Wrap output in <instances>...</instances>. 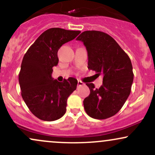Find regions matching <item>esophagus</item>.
<instances>
[{"label": "esophagus", "mask_w": 155, "mask_h": 155, "mask_svg": "<svg viewBox=\"0 0 155 155\" xmlns=\"http://www.w3.org/2000/svg\"><path fill=\"white\" fill-rule=\"evenodd\" d=\"M84 85V84L82 81H78V87H82Z\"/></svg>", "instance_id": "1"}]
</instances>
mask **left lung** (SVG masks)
<instances>
[{"label":"left lung","instance_id":"obj_1","mask_svg":"<svg viewBox=\"0 0 155 155\" xmlns=\"http://www.w3.org/2000/svg\"><path fill=\"white\" fill-rule=\"evenodd\" d=\"M76 40L81 41L87 50L88 69L104 76L100 88L86 84L90 93L83 102L85 111L97 120L109 118L122 108L130 93L134 76L130 59L116 41L104 32L84 31Z\"/></svg>","mask_w":155,"mask_h":155}]
</instances>
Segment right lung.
I'll list each match as a JSON object with an SVG mask.
<instances>
[{
  "mask_svg": "<svg viewBox=\"0 0 155 155\" xmlns=\"http://www.w3.org/2000/svg\"><path fill=\"white\" fill-rule=\"evenodd\" d=\"M81 31L52 28L41 33L25 54L19 74L21 95L33 115L44 121L61 118L66 111L67 99L76 89L77 80L59 82L51 77L58 65V51Z\"/></svg>",
  "mask_w": 155,
  "mask_h": 155,
  "instance_id": "right-lung-1",
  "label": "right lung"
}]
</instances>
